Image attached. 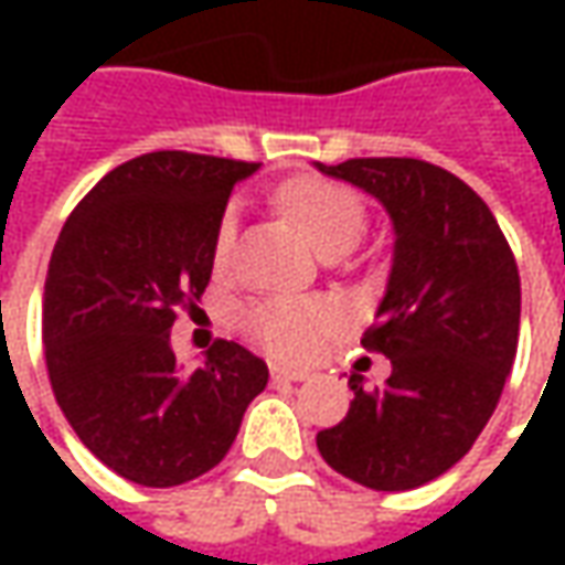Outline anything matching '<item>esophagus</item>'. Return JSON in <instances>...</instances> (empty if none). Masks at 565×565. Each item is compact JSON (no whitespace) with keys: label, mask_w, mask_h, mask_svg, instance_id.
Wrapping results in <instances>:
<instances>
[{"label":"esophagus","mask_w":565,"mask_h":565,"mask_svg":"<svg viewBox=\"0 0 565 565\" xmlns=\"http://www.w3.org/2000/svg\"><path fill=\"white\" fill-rule=\"evenodd\" d=\"M305 377H308L305 371H292V367H270L273 383H298V380H305Z\"/></svg>","instance_id":"1"}]
</instances>
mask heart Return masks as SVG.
Returning a JSON list of instances; mask_svg holds the SVG:
<instances>
[{"label": "heart", "mask_w": 565, "mask_h": 565, "mask_svg": "<svg viewBox=\"0 0 565 565\" xmlns=\"http://www.w3.org/2000/svg\"><path fill=\"white\" fill-rule=\"evenodd\" d=\"M279 204L305 226L317 248H352L364 235L367 210L352 188L301 175L279 188ZM238 238V210L226 206L213 228V267L228 270ZM345 323V311L333 298H298V295H267L238 308V327L250 342H257L267 355L279 361H311L323 342L337 337Z\"/></svg>", "instance_id": "1"}]
</instances>
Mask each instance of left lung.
Instances as JSON below:
<instances>
[{
  "mask_svg": "<svg viewBox=\"0 0 565 565\" xmlns=\"http://www.w3.org/2000/svg\"><path fill=\"white\" fill-rule=\"evenodd\" d=\"M317 166L374 194L396 228L386 295L361 337L393 374L380 386L352 374L349 415L317 434V449L364 488H422L466 456L500 402L519 345V267L490 206L440 166Z\"/></svg>",
  "mask_w": 565,
  "mask_h": 565,
  "instance_id": "obj_1",
  "label": "left lung"
}]
</instances>
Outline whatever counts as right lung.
Segmentation results:
<instances>
[{"label": "right lung", "mask_w": 565, "mask_h": 565, "mask_svg": "<svg viewBox=\"0 0 565 565\" xmlns=\"http://www.w3.org/2000/svg\"><path fill=\"white\" fill-rule=\"evenodd\" d=\"M257 163L157 150L106 172L58 232L43 289L55 402L99 462L175 488L223 462L267 364L216 339L182 367L169 327L213 273V228Z\"/></svg>", "instance_id": "obj_1"}]
</instances>
